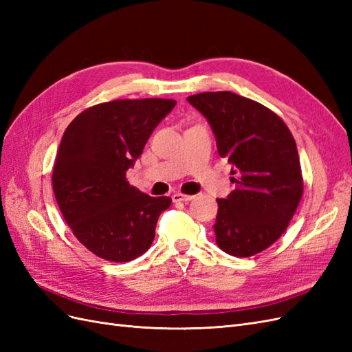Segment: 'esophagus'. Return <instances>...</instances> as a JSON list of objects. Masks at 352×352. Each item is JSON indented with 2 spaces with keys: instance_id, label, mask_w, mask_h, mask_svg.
<instances>
[{
  "instance_id": "obj_1",
  "label": "esophagus",
  "mask_w": 352,
  "mask_h": 352,
  "mask_svg": "<svg viewBox=\"0 0 352 352\" xmlns=\"http://www.w3.org/2000/svg\"><path fill=\"white\" fill-rule=\"evenodd\" d=\"M172 199H173V202H188L190 199H194V195H185V194L176 192V194H173Z\"/></svg>"
}]
</instances>
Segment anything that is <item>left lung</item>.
I'll list each match as a JSON object with an SVG mask.
<instances>
[{"label": "left lung", "instance_id": "obj_1", "mask_svg": "<svg viewBox=\"0 0 352 352\" xmlns=\"http://www.w3.org/2000/svg\"><path fill=\"white\" fill-rule=\"evenodd\" d=\"M207 117L220 157L236 184L217 199L216 242L233 257H252L278 241L300 204L304 182L291 131L263 104L229 91L186 98Z\"/></svg>", "mask_w": 352, "mask_h": 352}]
</instances>
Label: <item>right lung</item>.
Masks as SVG:
<instances>
[{"mask_svg":"<svg viewBox=\"0 0 352 352\" xmlns=\"http://www.w3.org/2000/svg\"><path fill=\"white\" fill-rule=\"evenodd\" d=\"M175 100H114L83 110L67 126L52 168V190L73 235L100 258L126 263L155 236L170 197L142 194L126 179Z\"/></svg>","mask_w":352,"mask_h":352,"instance_id":"obj_1","label":"right lung"}]
</instances>
